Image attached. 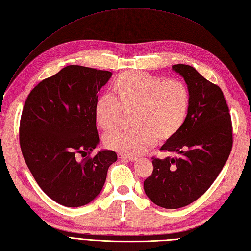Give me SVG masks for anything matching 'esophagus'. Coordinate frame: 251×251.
<instances>
[{
    "label": "esophagus",
    "mask_w": 251,
    "mask_h": 251,
    "mask_svg": "<svg viewBox=\"0 0 251 251\" xmlns=\"http://www.w3.org/2000/svg\"><path fill=\"white\" fill-rule=\"evenodd\" d=\"M119 159L121 160H126V161H130V162H136L137 161V158H133V157H128V156H125V155H122V153H119L118 155Z\"/></svg>",
    "instance_id": "esophagus-1"
}]
</instances>
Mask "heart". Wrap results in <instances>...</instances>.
<instances>
[{
    "label": "heart",
    "instance_id": "1",
    "mask_svg": "<svg viewBox=\"0 0 251 251\" xmlns=\"http://www.w3.org/2000/svg\"><path fill=\"white\" fill-rule=\"evenodd\" d=\"M115 99L101 94L94 105L96 124L110 131L118 125L122 111L133 112L134 129L117 131L105 138L109 150L137 157L151 150L157 139L168 141L181 129L187 119L190 95L180 80L166 79L138 71L122 73L113 83Z\"/></svg>",
    "mask_w": 251,
    "mask_h": 251
}]
</instances>
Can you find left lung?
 <instances>
[{
  "label": "left lung",
  "mask_w": 251,
  "mask_h": 251,
  "mask_svg": "<svg viewBox=\"0 0 251 251\" xmlns=\"http://www.w3.org/2000/svg\"><path fill=\"white\" fill-rule=\"evenodd\" d=\"M188 85L187 119L161 151L178 157L152 158V174L144 181L151 201L165 209L182 208L195 201L214 182L232 149V124L221 88L188 64L172 67Z\"/></svg>",
  "instance_id": "obj_1"
}]
</instances>
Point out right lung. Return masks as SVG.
Segmentation results:
<instances>
[{"label": "right lung", "mask_w": 251, "mask_h": 251, "mask_svg": "<svg viewBox=\"0 0 251 251\" xmlns=\"http://www.w3.org/2000/svg\"><path fill=\"white\" fill-rule=\"evenodd\" d=\"M112 73L68 66L42 80L25 101L20 145L25 162L46 194L64 207L77 208L96 198L117 152L101 150L94 105Z\"/></svg>", "instance_id": "add662e5"}]
</instances>
